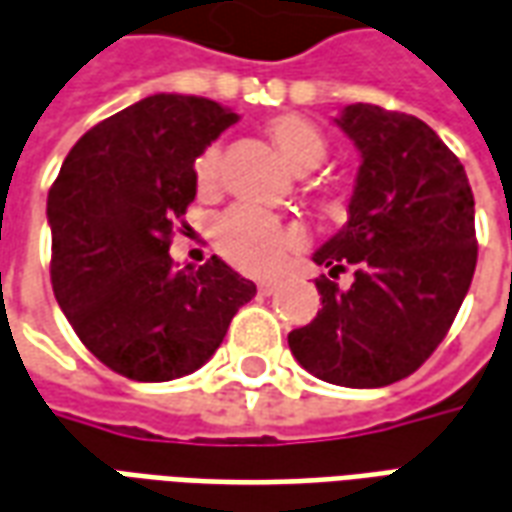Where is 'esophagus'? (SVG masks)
<instances>
[{
    "instance_id": "esophagus-1",
    "label": "esophagus",
    "mask_w": 512,
    "mask_h": 512,
    "mask_svg": "<svg viewBox=\"0 0 512 512\" xmlns=\"http://www.w3.org/2000/svg\"><path fill=\"white\" fill-rule=\"evenodd\" d=\"M278 286H281L278 281H259V292H262V295H273Z\"/></svg>"
}]
</instances>
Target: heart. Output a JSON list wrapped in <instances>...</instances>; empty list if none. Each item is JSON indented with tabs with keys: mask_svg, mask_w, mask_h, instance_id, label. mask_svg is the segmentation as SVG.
<instances>
[{
	"mask_svg": "<svg viewBox=\"0 0 512 512\" xmlns=\"http://www.w3.org/2000/svg\"><path fill=\"white\" fill-rule=\"evenodd\" d=\"M267 134L278 148V154L286 165L297 173L320 168L328 157V140L325 134L300 115H278L267 123ZM195 181L198 190L212 192L220 184L223 173V148L220 143L206 146L195 159ZM300 228L295 223H286L273 212H264L259 206L239 204L228 209L226 215L217 220L215 242L217 250L245 273H270L292 248L300 245Z\"/></svg>",
	"mask_w": 512,
	"mask_h": 512,
	"instance_id": "heart-1",
	"label": "heart"
}]
</instances>
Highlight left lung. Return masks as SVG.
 <instances>
[{"instance_id":"1","label":"left lung","mask_w":512,"mask_h":512,"mask_svg":"<svg viewBox=\"0 0 512 512\" xmlns=\"http://www.w3.org/2000/svg\"><path fill=\"white\" fill-rule=\"evenodd\" d=\"M361 151L347 226L314 262L322 308L289 333L303 369L347 389L413 375L444 342L477 267L474 195L460 159L430 126L378 104L336 118ZM354 270L347 290L335 278Z\"/></svg>"}]
</instances>
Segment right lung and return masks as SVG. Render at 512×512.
Segmentation results:
<instances>
[{
	"mask_svg": "<svg viewBox=\"0 0 512 512\" xmlns=\"http://www.w3.org/2000/svg\"><path fill=\"white\" fill-rule=\"evenodd\" d=\"M234 121L217 101L148 96L82 134L49 190L54 297L82 344L123 378L195 372L256 295L217 256L176 270L168 253L195 201V157Z\"/></svg>",
	"mask_w": 512,
	"mask_h": 512,
	"instance_id": "add662e5",
	"label": "right lung"
}]
</instances>
